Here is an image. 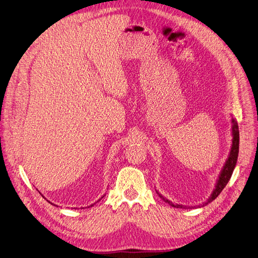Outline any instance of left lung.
Wrapping results in <instances>:
<instances>
[{"label": "left lung", "instance_id": "obj_1", "mask_svg": "<svg viewBox=\"0 0 258 258\" xmlns=\"http://www.w3.org/2000/svg\"><path fill=\"white\" fill-rule=\"evenodd\" d=\"M231 123H232V126H231V135H232V144H231V148H230V153L228 155V158L225 162V164L219 174V178L218 180H216V183H215V186H214V189L213 191L211 192L210 197L207 199L206 202L202 203V204L200 205H197V206H194L195 208H200V207H204L206 206L207 204H209V203H211L213 200H215L216 198L219 197V195L222 192L223 189L226 187L227 183L229 182L230 178H231V175L233 173V170L235 168V165H236V162H237V157H238V148H239V132H238V125H237V122L235 119H231ZM157 191V190H156ZM157 195L163 200L164 202L168 203V204L171 206V207H175V208H182V209H188V208H191V207H188V206H184V205H179V204H173L172 202H170L169 200H167L166 198H164L163 196H162L159 191H157ZM192 207V208H194Z\"/></svg>", "mask_w": 258, "mask_h": 258}]
</instances>
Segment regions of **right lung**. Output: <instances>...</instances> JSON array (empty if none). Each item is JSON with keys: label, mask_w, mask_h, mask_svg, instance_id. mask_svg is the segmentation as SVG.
<instances>
[{"label": "right lung", "mask_w": 258, "mask_h": 258, "mask_svg": "<svg viewBox=\"0 0 258 258\" xmlns=\"http://www.w3.org/2000/svg\"><path fill=\"white\" fill-rule=\"evenodd\" d=\"M39 194H40V192H39ZM40 195H42V194H40ZM42 197H43V198H44V199H46V198H45V197H44V196H43V195H42ZM103 197H104V196H103ZM103 197H101V199H102V198H103ZM46 200H47V199H46ZM47 201H48V200H47ZM97 202H98V201H97ZM48 203H50V204H51V205H53V206H56V205H54V204H53V203H51V202H50V201H48ZM94 204H96V203H94ZM94 204H92V205H91V207H92V206H93V205H94ZM56 207H58V206H56ZM89 207H90V206H89Z\"/></svg>", "instance_id": "1"}]
</instances>
